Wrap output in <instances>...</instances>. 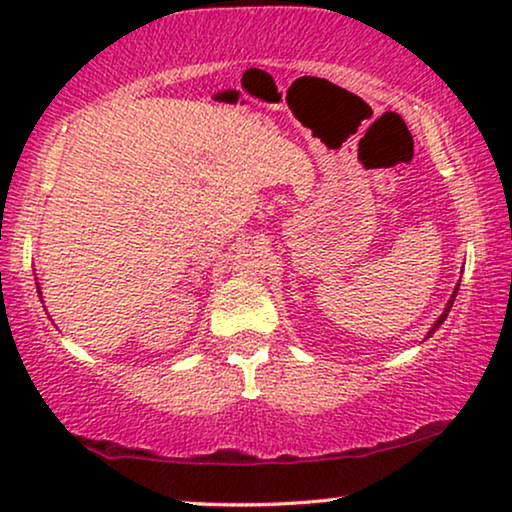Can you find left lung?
Segmentation results:
<instances>
[{
	"instance_id": "left-lung-1",
	"label": "left lung",
	"mask_w": 512,
	"mask_h": 512,
	"mask_svg": "<svg viewBox=\"0 0 512 512\" xmlns=\"http://www.w3.org/2000/svg\"><path fill=\"white\" fill-rule=\"evenodd\" d=\"M457 291H459V284H457V289H454V293H452V298H450V300H447V307H445V312H443V314H440V317H438V321H436V324H433V326H431V331H429V335H426V338H431V333H436V331H438V326H440V324H443V321L447 319V314H450V307H452V303H454V298H457Z\"/></svg>"
}]
</instances>
